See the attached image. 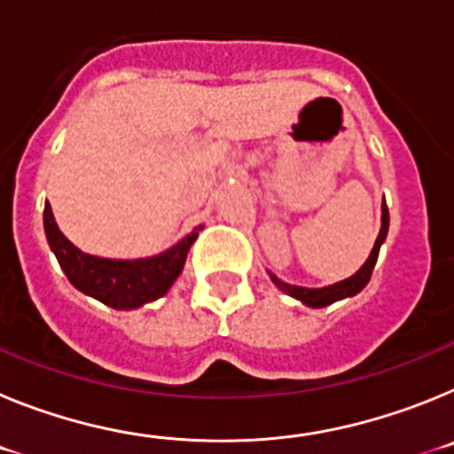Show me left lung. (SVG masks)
I'll return each mask as SVG.
<instances>
[{
	"instance_id": "left-lung-1",
	"label": "left lung",
	"mask_w": 454,
	"mask_h": 454,
	"mask_svg": "<svg viewBox=\"0 0 454 454\" xmlns=\"http://www.w3.org/2000/svg\"><path fill=\"white\" fill-rule=\"evenodd\" d=\"M387 231H388V208L387 202H382V227H380V234H377L375 246H372L371 254H368L366 263H364L359 270L355 272L352 277L343 279V282H336L332 286H323V288H304V286H293V284L282 282V279H277L275 275L270 272V279L277 288H282L284 293H288L291 298L300 300L302 304L307 307H327V304L336 302V300H343V298H352L356 293L362 291L368 282H371V275H372V268L377 263V254H380V247H382L384 239H387Z\"/></svg>"
}]
</instances>
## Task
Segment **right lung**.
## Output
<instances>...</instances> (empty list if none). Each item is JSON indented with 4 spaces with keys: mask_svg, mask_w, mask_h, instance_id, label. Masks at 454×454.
Instances as JSON below:
<instances>
[{
    "mask_svg": "<svg viewBox=\"0 0 454 454\" xmlns=\"http://www.w3.org/2000/svg\"><path fill=\"white\" fill-rule=\"evenodd\" d=\"M43 224H45L47 243L72 286L114 309H138L166 295L175 279L182 275L188 250L198 239V231L202 230V227L192 230L163 254L122 262V259L86 254L72 246L59 230L50 204H45Z\"/></svg>",
    "mask_w": 454,
    "mask_h": 454,
    "instance_id": "obj_1",
    "label": "right lung"
}]
</instances>
